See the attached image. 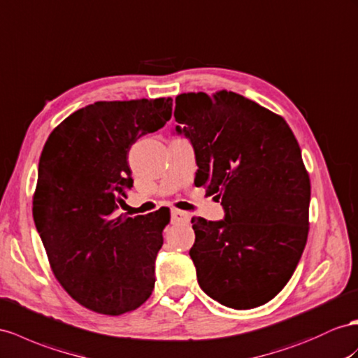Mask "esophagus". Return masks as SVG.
<instances>
[{"mask_svg":"<svg viewBox=\"0 0 358 358\" xmlns=\"http://www.w3.org/2000/svg\"><path fill=\"white\" fill-rule=\"evenodd\" d=\"M172 216V222H189L190 215L187 212H182V210L178 208H173L171 212Z\"/></svg>","mask_w":358,"mask_h":358,"instance_id":"esophagus-1","label":"esophagus"}]
</instances>
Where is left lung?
Returning a JSON list of instances; mask_svg holds the SVG:
<instances>
[{
	"label": "left lung",
	"instance_id": "8db88e82",
	"mask_svg": "<svg viewBox=\"0 0 358 358\" xmlns=\"http://www.w3.org/2000/svg\"><path fill=\"white\" fill-rule=\"evenodd\" d=\"M173 116L195 150V185L225 210L222 221L192 217L199 286L230 308L266 304L307 243L310 178L298 141L280 115L234 92L181 94Z\"/></svg>",
	"mask_w": 358,
	"mask_h": 358
}]
</instances>
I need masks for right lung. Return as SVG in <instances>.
I'll use <instances>...</instances> for the list:
<instances>
[{
  "label": "right lung",
  "mask_w": 358,
  "mask_h": 358,
  "mask_svg": "<svg viewBox=\"0 0 358 358\" xmlns=\"http://www.w3.org/2000/svg\"><path fill=\"white\" fill-rule=\"evenodd\" d=\"M171 116L172 98L98 101L60 122L43 146L34 224L62 287L96 313L122 315L151 296L171 215L116 217L115 210L133 186L131 145Z\"/></svg>",
  "instance_id": "right-lung-1"
}]
</instances>
